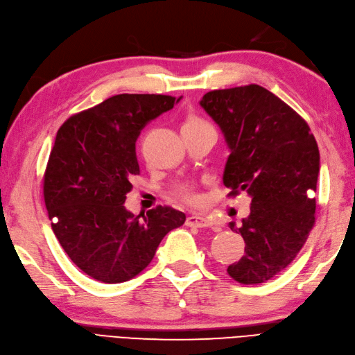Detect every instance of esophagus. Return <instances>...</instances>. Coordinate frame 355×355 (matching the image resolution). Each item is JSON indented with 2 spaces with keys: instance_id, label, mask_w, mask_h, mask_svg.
<instances>
[{
  "instance_id": "esophagus-1",
  "label": "esophagus",
  "mask_w": 355,
  "mask_h": 355,
  "mask_svg": "<svg viewBox=\"0 0 355 355\" xmlns=\"http://www.w3.org/2000/svg\"><path fill=\"white\" fill-rule=\"evenodd\" d=\"M186 225L193 226V228H208V226H211V222L202 216H189Z\"/></svg>"
}]
</instances>
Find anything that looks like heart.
I'll use <instances>...</instances> for the list:
<instances>
[{
    "instance_id": "heart-1",
    "label": "heart",
    "mask_w": 355,
    "mask_h": 355,
    "mask_svg": "<svg viewBox=\"0 0 355 355\" xmlns=\"http://www.w3.org/2000/svg\"><path fill=\"white\" fill-rule=\"evenodd\" d=\"M187 123H202V120H198V118H192V120H189ZM175 193H177V196H180L181 199H183L184 202H187L190 205H198L199 202H201V196H199V193L196 192V190L192 186H187V184L178 186L177 190H175Z\"/></svg>"
}]
</instances>
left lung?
I'll return each mask as SVG.
<instances>
[{"label": "left lung", "instance_id": "obj_1", "mask_svg": "<svg viewBox=\"0 0 355 355\" xmlns=\"http://www.w3.org/2000/svg\"><path fill=\"white\" fill-rule=\"evenodd\" d=\"M199 105L228 144L223 184L231 196L252 198L240 228L230 222L246 255L228 275L244 285L262 284L294 261L313 228L318 144L293 107L255 84L210 91Z\"/></svg>", "mask_w": 355, "mask_h": 355}]
</instances>
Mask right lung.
Masks as SVG:
<instances>
[{
  "instance_id": "add662e5",
  "label": "right lung",
  "mask_w": 355,
  "mask_h": 355,
  "mask_svg": "<svg viewBox=\"0 0 355 355\" xmlns=\"http://www.w3.org/2000/svg\"><path fill=\"white\" fill-rule=\"evenodd\" d=\"M181 97L118 94L79 112L57 132L43 178L44 204L61 248L103 284L130 280L154 258L165 235L184 223L171 207L135 216L125 195L139 175L136 139Z\"/></svg>"
}]
</instances>
